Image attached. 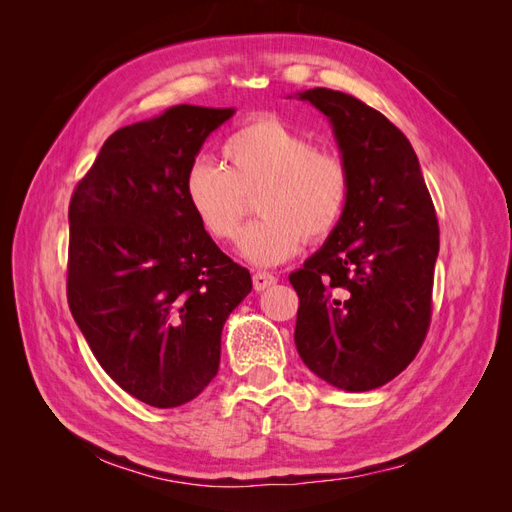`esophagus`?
<instances>
[{
    "mask_svg": "<svg viewBox=\"0 0 512 512\" xmlns=\"http://www.w3.org/2000/svg\"><path fill=\"white\" fill-rule=\"evenodd\" d=\"M252 282H254V288H256L258 292H262L265 288L273 286V284L277 282V277H275V275H271V273H265V271H258V273H254Z\"/></svg>",
    "mask_w": 512,
    "mask_h": 512,
    "instance_id": "obj_1",
    "label": "esophagus"
}]
</instances>
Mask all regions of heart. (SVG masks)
Instances as JSON below:
<instances>
[{"instance_id": "b5f03b06", "label": "heart", "mask_w": 512, "mask_h": 512, "mask_svg": "<svg viewBox=\"0 0 512 512\" xmlns=\"http://www.w3.org/2000/svg\"><path fill=\"white\" fill-rule=\"evenodd\" d=\"M222 160H194L183 177V194L200 228L218 243L239 237L247 196L256 197L260 220L239 241L241 256L256 267L292 258L305 239H327L342 222L352 177L346 160L316 149L288 121L260 115L232 132Z\"/></svg>"}]
</instances>
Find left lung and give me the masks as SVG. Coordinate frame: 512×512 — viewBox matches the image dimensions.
Masks as SVG:
<instances>
[{"label": "left lung", "instance_id": "8db88e82", "mask_svg": "<svg viewBox=\"0 0 512 512\" xmlns=\"http://www.w3.org/2000/svg\"><path fill=\"white\" fill-rule=\"evenodd\" d=\"M299 98L329 117L352 190L327 243L288 277L294 344L324 382L371 391L412 363L429 331L436 209L410 141L376 108L324 87Z\"/></svg>", "mask_w": 512, "mask_h": 512}]
</instances>
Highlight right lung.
<instances>
[{
  "label": "right lung",
  "mask_w": 512,
  "mask_h": 512,
  "mask_svg": "<svg viewBox=\"0 0 512 512\" xmlns=\"http://www.w3.org/2000/svg\"><path fill=\"white\" fill-rule=\"evenodd\" d=\"M232 115L179 104L117 130L70 198V312L106 374L153 408L205 391L224 322L252 290L183 194L185 170Z\"/></svg>",
  "instance_id": "right-lung-1"
}]
</instances>
